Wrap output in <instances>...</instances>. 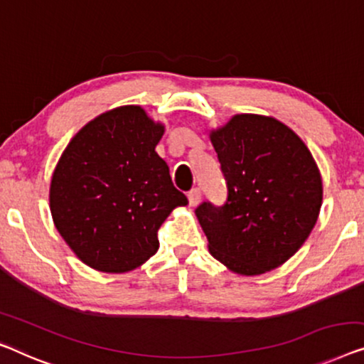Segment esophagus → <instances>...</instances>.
<instances>
[{"mask_svg":"<svg viewBox=\"0 0 364 364\" xmlns=\"http://www.w3.org/2000/svg\"><path fill=\"white\" fill-rule=\"evenodd\" d=\"M200 200H202V192H200L198 187L192 188L191 192H188V203L192 205V207H195V205L200 203Z\"/></svg>","mask_w":364,"mask_h":364,"instance_id":"34e87169","label":"esophagus"}]
</instances>
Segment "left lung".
<instances>
[{"label":"left lung","instance_id":"1","mask_svg":"<svg viewBox=\"0 0 364 364\" xmlns=\"http://www.w3.org/2000/svg\"><path fill=\"white\" fill-rule=\"evenodd\" d=\"M228 195L195 210L213 257L243 276L296 255L317 223L322 177L302 139L281 121L236 114L212 131Z\"/></svg>","mask_w":364,"mask_h":364}]
</instances>
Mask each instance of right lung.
Instances as JSON below:
<instances>
[{
  "label": "right lung",
  "mask_w": 364,
  "mask_h": 364,
  "mask_svg": "<svg viewBox=\"0 0 364 364\" xmlns=\"http://www.w3.org/2000/svg\"><path fill=\"white\" fill-rule=\"evenodd\" d=\"M164 126L121 107L83 126L50 182V213L73 252L93 269L126 272L156 255L157 231L188 200L156 152Z\"/></svg>",
  "instance_id": "add662e5"
}]
</instances>
